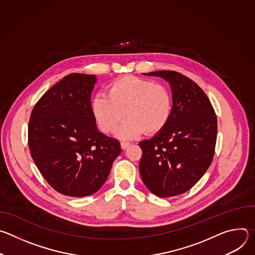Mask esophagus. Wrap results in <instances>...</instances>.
<instances>
[{"mask_svg": "<svg viewBox=\"0 0 255 255\" xmlns=\"http://www.w3.org/2000/svg\"><path fill=\"white\" fill-rule=\"evenodd\" d=\"M129 145H130L129 142H124V141L121 142V147H122V149H126V148L129 146Z\"/></svg>", "mask_w": 255, "mask_h": 255, "instance_id": "obj_1", "label": "esophagus"}]
</instances>
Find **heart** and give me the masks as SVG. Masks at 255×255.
Here are the masks:
<instances>
[{
	"label": "heart",
	"instance_id": "1",
	"mask_svg": "<svg viewBox=\"0 0 255 255\" xmlns=\"http://www.w3.org/2000/svg\"><path fill=\"white\" fill-rule=\"evenodd\" d=\"M107 94L96 95L91 104L95 121L104 133L114 132L125 112L129 119L116 132L121 139H133L145 131L159 133L170 119L172 99L162 85L125 76L109 85Z\"/></svg>",
	"mask_w": 255,
	"mask_h": 255
}]
</instances>
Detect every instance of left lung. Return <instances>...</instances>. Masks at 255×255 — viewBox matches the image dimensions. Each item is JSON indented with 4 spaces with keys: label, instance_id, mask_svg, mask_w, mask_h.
<instances>
[{
    "label": "left lung",
    "instance_id": "8db88e82",
    "mask_svg": "<svg viewBox=\"0 0 255 255\" xmlns=\"http://www.w3.org/2000/svg\"><path fill=\"white\" fill-rule=\"evenodd\" d=\"M164 79L172 93V112L165 128L139 142L143 183L157 197L169 198L193 188L212 163L217 117L204 91L171 70L144 74Z\"/></svg>",
    "mask_w": 255,
    "mask_h": 255
}]
</instances>
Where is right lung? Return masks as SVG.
Segmentation results:
<instances>
[{
    "instance_id": "obj_1",
    "label": "right lung",
    "mask_w": 255,
    "mask_h": 255,
    "mask_svg": "<svg viewBox=\"0 0 255 255\" xmlns=\"http://www.w3.org/2000/svg\"><path fill=\"white\" fill-rule=\"evenodd\" d=\"M94 75L70 74L34 106L28 125L31 156L47 183L69 197L96 193L121 153L120 142L97 128L91 109Z\"/></svg>"
}]
</instances>
